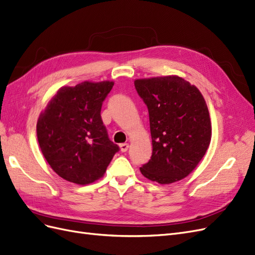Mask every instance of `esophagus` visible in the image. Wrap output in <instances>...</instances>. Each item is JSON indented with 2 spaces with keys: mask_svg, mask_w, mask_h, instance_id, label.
<instances>
[{
  "mask_svg": "<svg viewBox=\"0 0 255 255\" xmlns=\"http://www.w3.org/2000/svg\"><path fill=\"white\" fill-rule=\"evenodd\" d=\"M120 150H121V152H127L128 150V143H121Z\"/></svg>",
  "mask_w": 255,
  "mask_h": 255,
  "instance_id": "1",
  "label": "esophagus"
}]
</instances>
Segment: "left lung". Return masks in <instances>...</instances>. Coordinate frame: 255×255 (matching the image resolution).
I'll use <instances>...</instances> for the list:
<instances>
[{"instance_id": "left-lung-1", "label": "left lung", "mask_w": 255, "mask_h": 255, "mask_svg": "<svg viewBox=\"0 0 255 255\" xmlns=\"http://www.w3.org/2000/svg\"><path fill=\"white\" fill-rule=\"evenodd\" d=\"M137 94L148 107L152 155L140 171L159 184L187 176L210 145L212 126L199 89L180 76L136 80Z\"/></svg>"}]
</instances>
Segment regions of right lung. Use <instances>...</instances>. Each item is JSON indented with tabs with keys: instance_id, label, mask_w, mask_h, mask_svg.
Segmentation results:
<instances>
[{
	"instance_id": "1",
	"label": "right lung",
	"mask_w": 255,
	"mask_h": 255,
	"mask_svg": "<svg viewBox=\"0 0 255 255\" xmlns=\"http://www.w3.org/2000/svg\"><path fill=\"white\" fill-rule=\"evenodd\" d=\"M114 82L61 87L37 122V138L49 165L66 181L86 185L102 177L120 149L101 118Z\"/></svg>"
}]
</instances>
